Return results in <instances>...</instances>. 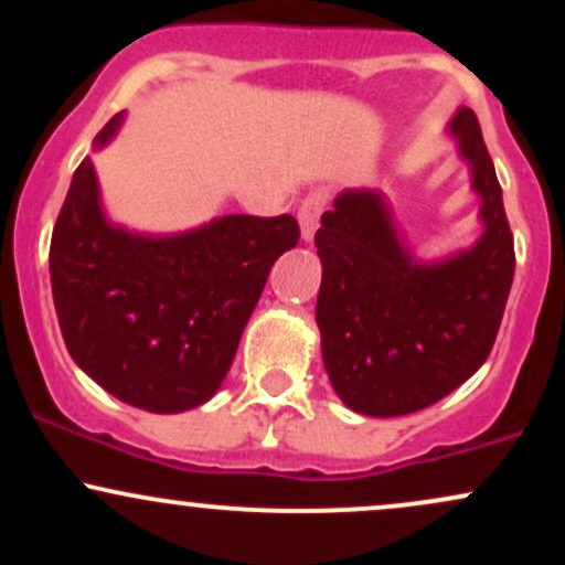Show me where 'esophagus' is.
Listing matches in <instances>:
<instances>
[{
    "mask_svg": "<svg viewBox=\"0 0 565 565\" xmlns=\"http://www.w3.org/2000/svg\"><path fill=\"white\" fill-rule=\"evenodd\" d=\"M323 206H327V199H323L321 193H310V196L300 204V212H297V217H300V231H302L305 242H310L316 228H319Z\"/></svg>",
    "mask_w": 565,
    "mask_h": 565,
    "instance_id": "obj_1",
    "label": "esophagus"
}]
</instances>
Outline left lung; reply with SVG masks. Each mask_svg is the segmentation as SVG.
Returning a JSON list of instances; mask_svg holds the SVG:
<instances>
[{"label":"left lung","instance_id":"8db88e82","mask_svg":"<svg viewBox=\"0 0 565 565\" xmlns=\"http://www.w3.org/2000/svg\"><path fill=\"white\" fill-rule=\"evenodd\" d=\"M451 129L483 199L486 231L470 252L417 265L377 191H345L316 231L323 366L342 404L369 417L419 412L457 391L489 359L508 305L515 246L502 188L476 114L459 108Z\"/></svg>","mask_w":565,"mask_h":565}]
</instances>
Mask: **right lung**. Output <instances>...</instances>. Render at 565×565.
I'll return each instance as SVG.
<instances>
[{"instance_id": "add662e5", "label": "right lung", "mask_w": 565, "mask_h": 565, "mask_svg": "<svg viewBox=\"0 0 565 565\" xmlns=\"http://www.w3.org/2000/svg\"><path fill=\"white\" fill-rule=\"evenodd\" d=\"M114 116L97 132L106 146ZM300 242L291 215H228L172 238L111 228L93 161L76 167L50 242L71 359L129 406L174 414L210 401L233 364L270 265Z\"/></svg>"}]
</instances>
